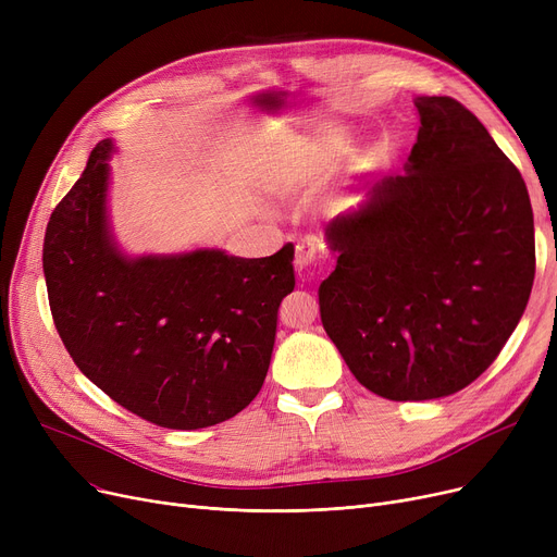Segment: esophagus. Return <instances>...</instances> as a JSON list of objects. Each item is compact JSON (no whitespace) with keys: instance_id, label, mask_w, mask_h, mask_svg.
<instances>
[{"instance_id":"esophagus-1","label":"esophagus","mask_w":557,"mask_h":557,"mask_svg":"<svg viewBox=\"0 0 557 557\" xmlns=\"http://www.w3.org/2000/svg\"><path fill=\"white\" fill-rule=\"evenodd\" d=\"M320 244L315 237H307L296 246V269L302 273L307 267H311V261L318 257Z\"/></svg>"}]
</instances>
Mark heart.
Wrapping results in <instances>:
<instances>
[{
	"label": "heart",
	"instance_id": "1",
	"mask_svg": "<svg viewBox=\"0 0 557 557\" xmlns=\"http://www.w3.org/2000/svg\"><path fill=\"white\" fill-rule=\"evenodd\" d=\"M352 141L341 126H323L309 135L288 137L263 164V181L277 189L305 191L332 175L347 162Z\"/></svg>",
	"mask_w": 557,
	"mask_h": 557
}]
</instances>
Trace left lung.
<instances>
[{
    "label": "left lung",
    "instance_id": "obj_1",
    "mask_svg": "<svg viewBox=\"0 0 557 557\" xmlns=\"http://www.w3.org/2000/svg\"><path fill=\"white\" fill-rule=\"evenodd\" d=\"M401 175L325 225L320 320L357 382L393 401L447 397L499 357L529 305L535 227L519 169L451 97L416 99Z\"/></svg>",
    "mask_w": 557,
    "mask_h": 557
}]
</instances>
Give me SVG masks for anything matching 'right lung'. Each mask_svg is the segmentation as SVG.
Masks as SVG:
<instances>
[{
	"mask_svg": "<svg viewBox=\"0 0 557 557\" xmlns=\"http://www.w3.org/2000/svg\"><path fill=\"white\" fill-rule=\"evenodd\" d=\"M101 139L45 232L42 269L58 334L110 399L164 429L225 422L267 379L294 244L244 259L221 248L126 255L108 216Z\"/></svg>",
	"mask_w": 557,
	"mask_h": 557,
	"instance_id": "right-lung-1",
	"label": "right lung"
}]
</instances>
